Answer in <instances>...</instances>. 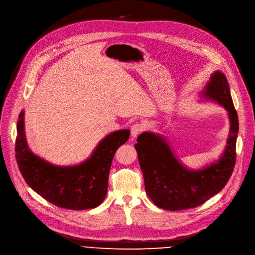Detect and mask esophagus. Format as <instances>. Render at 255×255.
Here are the masks:
<instances>
[{
    "label": "esophagus",
    "instance_id": "obj_1",
    "mask_svg": "<svg viewBox=\"0 0 255 255\" xmlns=\"http://www.w3.org/2000/svg\"><path fill=\"white\" fill-rule=\"evenodd\" d=\"M143 130H144V126L142 124L136 123V124L132 125V127H131V136L133 138H135V137L139 135Z\"/></svg>",
    "mask_w": 255,
    "mask_h": 255
}]
</instances>
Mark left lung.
I'll return each mask as SVG.
<instances>
[{
	"mask_svg": "<svg viewBox=\"0 0 255 255\" xmlns=\"http://www.w3.org/2000/svg\"><path fill=\"white\" fill-rule=\"evenodd\" d=\"M200 96L223 106L229 115L227 145L218 160L202 169L189 170L180 163L164 135L146 131L137 138L135 148L146 193L163 210L182 211L204 203L226 186L233 173L239 123L224 73L212 74Z\"/></svg>",
	"mask_w": 255,
	"mask_h": 255,
	"instance_id": "obj_1",
	"label": "left lung"
}]
</instances>
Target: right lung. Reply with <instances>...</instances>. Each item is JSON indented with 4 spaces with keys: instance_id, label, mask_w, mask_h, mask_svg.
Wrapping results in <instances>:
<instances>
[{
    "instance_id": "add662e5",
    "label": "right lung",
    "mask_w": 255,
    "mask_h": 255,
    "mask_svg": "<svg viewBox=\"0 0 255 255\" xmlns=\"http://www.w3.org/2000/svg\"><path fill=\"white\" fill-rule=\"evenodd\" d=\"M130 130L110 133L90 156L75 166H56L34 154L24 130V111L19 115L16 137L18 168L29 187L49 202L73 211L99 206L106 198L113 157L129 138Z\"/></svg>"
}]
</instances>
